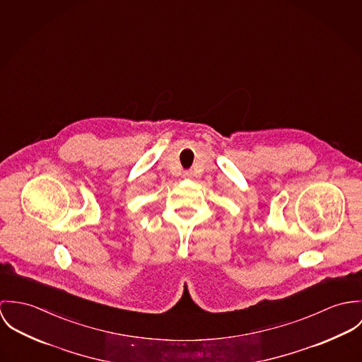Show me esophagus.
Here are the masks:
<instances>
[{"mask_svg":"<svg viewBox=\"0 0 362 362\" xmlns=\"http://www.w3.org/2000/svg\"><path fill=\"white\" fill-rule=\"evenodd\" d=\"M193 176H194V173H193L192 170H185V172H183V177H185V179H192Z\"/></svg>","mask_w":362,"mask_h":362,"instance_id":"1","label":"esophagus"}]
</instances>
